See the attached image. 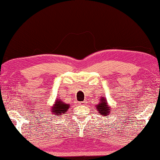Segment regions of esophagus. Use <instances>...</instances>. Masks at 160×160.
<instances>
[{
    "mask_svg": "<svg viewBox=\"0 0 160 160\" xmlns=\"http://www.w3.org/2000/svg\"><path fill=\"white\" fill-rule=\"evenodd\" d=\"M86 103H87V102H86L85 100L82 101V102H79V104H80V105H85Z\"/></svg>",
    "mask_w": 160,
    "mask_h": 160,
    "instance_id": "1",
    "label": "esophagus"
}]
</instances>
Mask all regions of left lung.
I'll return each mask as SVG.
<instances>
[{
    "mask_svg": "<svg viewBox=\"0 0 160 160\" xmlns=\"http://www.w3.org/2000/svg\"><path fill=\"white\" fill-rule=\"evenodd\" d=\"M110 107H108V104L107 102L106 98H101L100 102L96 106V110L98 111L99 113L102 115H108V113H110Z\"/></svg>",
    "mask_w": 160,
    "mask_h": 160,
    "instance_id": "1",
    "label": "left lung"
}]
</instances>
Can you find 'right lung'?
Here are the masks:
<instances>
[{"instance_id": "obj_1", "label": "right lung", "mask_w": 160, "mask_h": 160, "mask_svg": "<svg viewBox=\"0 0 160 160\" xmlns=\"http://www.w3.org/2000/svg\"><path fill=\"white\" fill-rule=\"evenodd\" d=\"M69 104H64L63 103L61 100H56L55 104H53V107L52 108V110H51V112L52 113L53 115H61L62 114H65L66 112H67L68 108H69Z\"/></svg>"}]
</instances>
